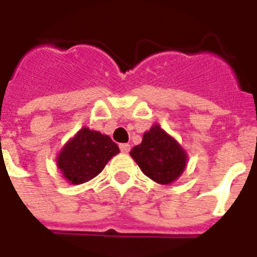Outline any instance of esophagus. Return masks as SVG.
I'll use <instances>...</instances> for the list:
<instances>
[{
	"instance_id": "obj_1",
	"label": "esophagus",
	"mask_w": 257,
	"mask_h": 257,
	"mask_svg": "<svg viewBox=\"0 0 257 257\" xmlns=\"http://www.w3.org/2000/svg\"><path fill=\"white\" fill-rule=\"evenodd\" d=\"M120 151L122 153H128L131 151V145L129 144H120Z\"/></svg>"
}]
</instances>
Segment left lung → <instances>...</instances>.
I'll list each match as a JSON object with an SVG mask.
<instances>
[{
	"instance_id": "8db88e82",
	"label": "left lung",
	"mask_w": 257,
	"mask_h": 257,
	"mask_svg": "<svg viewBox=\"0 0 257 257\" xmlns=\"http://www.w3.org/2000/svg\"><path fill=\"white\" fill-rule=\"evenodd\" d=\"M129 155L145 176L161 185L179 179L188 163L185 149L159 124L144 133L141 144L133 147Z\"/></svg>"
}]
</instances>
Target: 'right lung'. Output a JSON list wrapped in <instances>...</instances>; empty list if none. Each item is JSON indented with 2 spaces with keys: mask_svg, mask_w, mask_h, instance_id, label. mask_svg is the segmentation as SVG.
Segmentation results:
<instances>
[{
  "mask_svg": "<svg viewBox=\"0 0 257 257\" xmlns=\"http://www.w3.org/2000/svg\"><path fill=\"white\" fill-rule=\"evenodd\" d=\"M120 152L108 135L84 126L58 152L57 168L66 181L78 185L96 177Z\"/></svg>",
  "mask_w": 257,
  "mask_h": 257,
  "instance_id": "right-lung-1",
  "label": "right lung"
}]
</instances>
